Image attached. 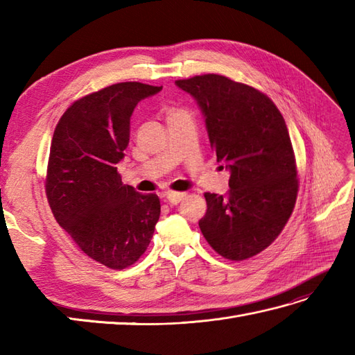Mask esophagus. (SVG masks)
<instances>
[{
  "instance_id": "esophagus-1",
  "label": "esophagus",
  "mask_w": 355,
  "mask_h": 355,
  "mask_svg": "<svg viewBox=\"0 0 355 355\" xmlns=\"http://www.w3.org/2000/svg\"><path fill=\"white\" fill-rule=\"evenodd\" d=\"M184 197H186L184 192H166V201H168L169 205H178V202Z\"/></svg>"
}]
</instances>
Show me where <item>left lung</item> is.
Segmentation results:
<instances>
[{"mask_svg": "<svg viewBox=\"0 0 355 355\" xmlns=\"http://www.w3.org/2000/svg\"><path fill=\"white\" fill-rule=\"evenodd\" d=\"M175 85L197 102L216 160L230 172L227 195L205 193L201 233L225 259L252 258L279 236L296 205L297 171L285 120L266 94L220 74Z\"/></svg>", "mask_w": 355, "mask_h": 355, "instance_id": "1", "label": "left lung"}]
</instances>
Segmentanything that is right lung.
<instances>
[{"label":"right lung","mask_w":355,"mask_h":355,"mask_svg":"<svg viewBox=\"0 0 355 355\" xmlns=\"http://www.w3.org/2000/svg\"><path fill=\"white\" fill-rule=\"evenodd\" d=\"M122 82L88 94L64 112L53 134L49 205L59 225L89 258L122 270L145 253L160 218L155 193L125 186L117 172L137 103L162 92Z\"/></svg>","instance_id":"add662e5"}]
</instances>
